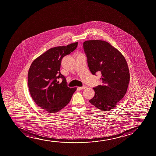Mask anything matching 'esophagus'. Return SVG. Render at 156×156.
Segmentation results:
<instances>
[{"label": "esophagus", "mask_w": 156, "mask_h": 156, "mask_svg": "<svg viewBox=\"0 0 156 156\" xmlns=\"http://www.w3.org/2000/svg\"><path fill=\"white\" fill-rule=\"evenodd\" d=\"M86 88H87V87L86 86H83V87H78V89H79V90H83V89H86Z\"/></svg>", "instance_id": "obj_1"}]
</instances>
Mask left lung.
I'll return each mask as SVG.
<instances>
[{"label": "left lung", "instance_id": "1", "mask_svg": "<svg viewBox=\"0 0 156 156\" xmlns=\"http://www.w3.org/2000/svg\"><path fill=\"white\" fill-rule=\"evenodd\" d=\"M83 48L90 72L101 74L102 84L93 88L94 96L89 102L101 111H110L127 92L130 80L127 62L118 49L104 41H87Z\"/></svg>", "mask_w": 156, "mask_h": 156}]
</instances>
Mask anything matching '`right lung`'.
Segmentation results:
<instances>
[{
	"label": "right lung",
	"mask_w": 156,
	"mask_h": 156,
	"mask_svg": "<svg viewBox=\"0 0 156 156\" xmlns=\"http://www.w3.org/2000/svg\"><path fill=\"white\" fill-rule=\"evenodd\" d=\"M77 42L50 48L33 61L28 73L31 96L37 105L48 113L59 111L68 104L76 88H69L60 72L62 58L74 51ZM62 78L59 84L57 80Z\"/></svg>",
	"instance_id": "obj_1"
}]
</instances>
